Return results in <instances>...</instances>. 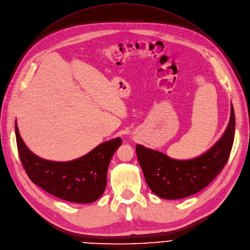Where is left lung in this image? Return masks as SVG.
<instances>
[{
  "mask_svg": "<svg viewBox=\"0 0 250 250\" xmlns=\"http://www.w3.org/2000/svg\"><path fill=\"white\" fill-rule=\"evenodd\" d=\"M234 130L235 117L231 105L229 122L221 139L209 151L195 159L173 160L159 151L137 145V158L149 189L167 200L185 198L204 189L226 166Z\"/></svg>",
  "mask_w": 250,
  "mask_h": 250,
  "instance_id": "8db88e82",
  "label": "left lung"
}]
</instances>
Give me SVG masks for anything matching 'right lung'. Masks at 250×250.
<instances>
[{
	"label": "right lung",
	"instance_id": "1",
	"mask_svg": "<svg viewBox=\"0 0 250 250\" xmlns=\"http://www.w3.org/2000/svg\"><path fill=\"white\" fill-rule=\"evenodd\" d=\"M16 138L22 167L30 180L63 200L86 204L96 201L106 187L110 160L121 138L98 145L87 155L70 162H52L34 155L23 143L16 120Z\"/></svg>",
	"mask_w": 250,
	"mask_h": 250
}]
</instances>
